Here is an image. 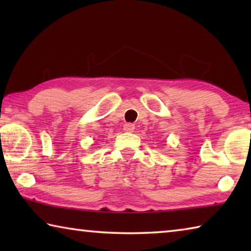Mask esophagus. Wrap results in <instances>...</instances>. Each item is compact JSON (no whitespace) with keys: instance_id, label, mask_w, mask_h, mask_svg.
<instances>
[{"instance_id":"1","label":"esophagus","mask_w":251,"mask_h":251,"mask_svg":"<svg viewBox=\"0 0 251 251\" xmlns=\"http://www.w3.org/2000/svg\"><path fill=\"white\" fill-rule=\"evenodd\" d=\"M135 129V125L131 124V123H126L124 125V130L125 131H128V133H131Z\"/></svg>"}]
</instances>
